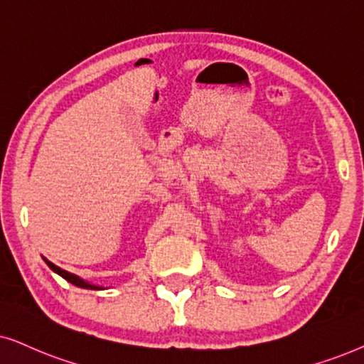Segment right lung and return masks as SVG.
<instances>
[{"mask_svg":"<svg viewBox=\"0 0 364 364\" xmlns=\"http://www.w3.org/2000/svg\"><path fill=\"white\" fill-rule=\"evenodd\" d=\"M46 261V264L50 266V268L55 271L56 274H60L61 278H65L68 283H71V284H75V287H77V288H85V289H103L101 287H96V284H91V283H88V281H85V279H81L80 276H76V274H73V273H68V271H65V269H61L60 266H56V264H53L51 261H48L46 258H43Z\"/></svg>","mask_w":364,"mask_h":364,"instance_id":"1","label":"right lung"}]
</instances>
